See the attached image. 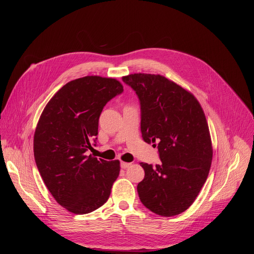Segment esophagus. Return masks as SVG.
<instances>
[{
    "instance_id": "1",
    "label": "esophagus",
    "mask_w": 254,
    "mask_h": 254,
    "mask_svg": "<svg viewBox=\"0 0 254 254\" xmlns=\"http://www.w3.org/2000/svg\"><path fill=\"white\" fill-rule=\"evenodd\" d=\"M130 166V163H126V162H122L121 163V168L122 169H127V168H128Z\"/></svg>"
}]
</instances>
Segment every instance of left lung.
Masks as SVG:
<instances>
[{"label": "left lung", "instance_id": "8db88e82", "mask_svg": "<svg viewBox=\"0 0 254 254\" xmlns=\"http://www.w3.org/2000/svg\"><path fill=\"white\" fill-rule=\"evenodd\" d=\"M123 81L136 93L142 139L158 148L161 164L140 163V202L171 217L187 210L206 182L212 144L204 112L195 96L162 75L134 73Z\"/></svg>", "mask_w": 254, "mask_h": 254}]
</instances>
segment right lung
<instances>
[{
    "instance_id": "right-lung-1",
    "label": "right lung",
    "mask_w": 254,
    "mask_h": 254,
    "mask_svg": "<svg viewBox=\"0 0 254 254\" xmlns=\"http://www.w3.org/2000/svg\"><path fill=\"white\" fill-rule=\"evenodd\" d=\"M123 91L114 78H78L60 88L40 117L34 134L36 166L51 195L69 212L90 213L110 198L120 161L87 152L96 146L104 105Z\"/></svg>"
}]
</instances>
